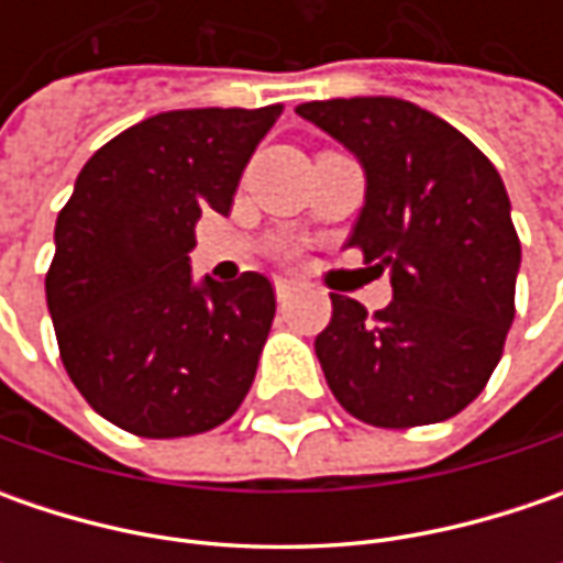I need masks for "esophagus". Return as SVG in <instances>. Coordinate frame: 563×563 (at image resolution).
<instances>
[{
    "mask_svg": "<svg viewBox=\"0 0 563 563\" xmlns=\"http://www.w3.org/2000/svg\"><path fill=\"white\" fill-rule=\"evenodd\" d=\"M294 294V282L291 278H275V297H278V303H288Z\"/></svg>",
    "mask_w": 563,
    "mask_h": 563,
    "instance_id": "esophagus-1",
    "label": "esophagus"
}]
</instances>
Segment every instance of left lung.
<instances>
[{
  "instance_id": "obj_1",
  "label": "left lung",
  "mask_w": 563,
  "mask_h": 563,
  "mask_svg": "<svg viewBox=\"0 0 563 563\" xmlns=\"http://www.w3.org/2000/svg\"><path fill=\"white\" fill-rule=\"evenodd\" d=\"M297 115L354 153L366 194L347 247L391 278V303L373 316L332 294V322L316 335L332 395L382 429L461 413L514 322L520 241L498 168L407 99H316Z\"/></svg>"
}]
</instances>
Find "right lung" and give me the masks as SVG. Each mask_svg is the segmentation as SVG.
Returning <instances> with one entry per match:
<instances>
[{
	"instance_id": "obj_1",
	"label": "right lung",
	"mask_w": 563,
	"mask_h": 563,
	"mask_svg": "<svg viewBox=\"0 0 563 563\" xmlns=\"http://www.w3.org/2000/svg\"><path fill=\"white\" fill-rule=\"evenodd\" d=\"M282 106L175 109L121 131L80 168L46 275L62 363L99 417L143 439L225 422L253 385L272 282H194L203 212H231Z\"/></svg>"
}]
</instances>
